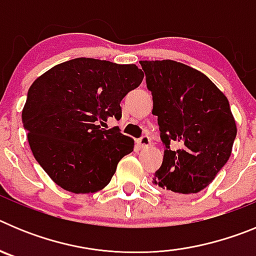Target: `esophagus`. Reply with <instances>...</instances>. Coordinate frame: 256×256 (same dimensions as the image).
Wrapping results in <instances>:
<instances>
[{
    "label": "esophagus",
    "instance_id": "esophagus-1",
    "mask_svg": "<svg viewBox=\"0 0 256 256\" xmlns=\"http://www.w3.org/2000/svg\"><path fill=\"white\" fill-rule=\"evenodd\" d=\"M150 144H151V140L148 136H142V137H140V138L137 140V144H138L140 148H148Z\"/></svg>",
    "mask_w": 256,
    "mask_h": 256
}]
</instances>
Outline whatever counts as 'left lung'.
I'll return each mask as SVG.
<instances>
[{
    "mask_svg": "<svg viewBox=\"0 0 256 256\" xmlns=\"http://www.w3.org/2000/svg\"><path fill=\"white\" fill-rule=\"evenodd\" d=\"M164 144L152 183L178 195L198 194L224 166L236 138L227 97L198 70L173 60L140 61ZM178 146L171 150V144Z\"/></svg>",
    "mask_w": 256,
    "mask_h": 256,
    "instance_id": "1",
    "label": "left lung"
}]
</instances>
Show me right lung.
<instances>
[{
  "mask_svg": "<svg viewBox=\"0 0 256 256\" xmlns=\"http://www.w3.org/2000/svg\"><path fill=\"white\" fill-rule=\"evenodd\" d=\"M142 79L144 72L134 64L78 58L33 82L22 126L36 160L58 186L74 194L108 186L134 142L119 126H102L108 118L120 119V101Z\"/></svg>",
  "mask_w": 256,
  "mask_h": 256,
  "instance_id": "add662e5",
  "label": "right lung"
}]
</instances>
